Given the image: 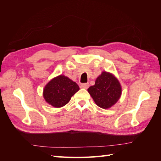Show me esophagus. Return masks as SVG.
<instances>
[{
	"label": "esophagus",
	"mask_w": 161,
	"mask_h": 161,
	"mask_svg": "<svg viewBox=\"0 0 161 161\" xmlns=\"http://www.w3.org/2000/svg\"><path fill=\"white\" fill-rule=\"evenodd\" d=\"M80 86L82 88H84V89H88L89 86V84L87 82V83H82L80 85Z\"/></svg>",
	"instance_id": "34e87169"
}]
</instances>
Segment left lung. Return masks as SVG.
<instances>
[{
    "instance_id": "1",
    "label": "left lung",
    "mask_w": 161,
    "mask_h": 161,
    "mask_svg": "<svg viewBox=\"0 0 161 161\" xmlns=\"http://www.w3.org/2000/svg\"><path fill=\"white\" fill-rule=\"evenodd\" d=\"M88 92L97 105L101 108L108 109L119 99L121 88L114 75L103 72L97 79L95 85L88 89Z\"/></svg>"
}]
</instances>
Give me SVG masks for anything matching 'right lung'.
<instances>
[{"mask_svg": "<svg viewBox=\"0 0 161 161\" xmlns=\"http://www.w3.org/2000/svg\"><path fill=\"white\" fill-rule=\"evenodd\" d=\"M79 90L75 82L63 75L50 80L43 89V97L48 103L60 108L69 103L71 97Z\"/></svg>", "mask_w": 161, "mask_h": 161, "instance_id": "1", "label": "right lung"}]
</instances>
